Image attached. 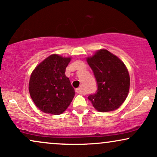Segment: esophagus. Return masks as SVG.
Masks as SVG:
<instances>
[{"label":"esophagus","mask_w":157,"mask_h":157,"mask_svg":"<svg viewBox=\"0 0 157 157\" xmlns=\"http://www.w3.org/2000/svg\"><path fill=\"white\" fill-rule=\"evenodd\" d=\"M76 92L78 94L83 93V89H82V87H80V88H77V89H76Z\"/></svg>","instance_id":"34e87169"}]
</instances>
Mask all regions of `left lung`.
I'll return each instance as SVG.
<instances>
[{
  "mask_svg": "<svg viewBox=\"0 0 157 157\" xmlns=\"http://www.w3.org/2000/svg\"><path fill=\"white\" fill-rule=\"evenodd\" d=\"M97 83V91L89 100L100 112L117 109L128 97L130 77L124 63L106 49L97 51L86 58Z\"/></svg>",
  "mask_w": 157,
  "mask_h": 157,
  "instance_id": "left-lung-1",
  "label": "left lung"
}]
</instances>
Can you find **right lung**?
I'll list each match as a JSON object with an SVG mask.
<instances>
[{
  "label": "right lung",
  "mask_w": 157,
  "mask_h": 157,
  "mask_svg": "<svg viewBox=\"0 0 157 157\" xmlns=\"http://www.w3.org/2000/svg\"><path fill=\"white\" fill-rule=\"evenodd\" d=\"M71 57L48 56L32 71L29 91L32 100L43 112L58 115L64 112L75 91L65 75Z\"/></svg>",
  "instance_id": "right-lung-1"
}]
</instances>
